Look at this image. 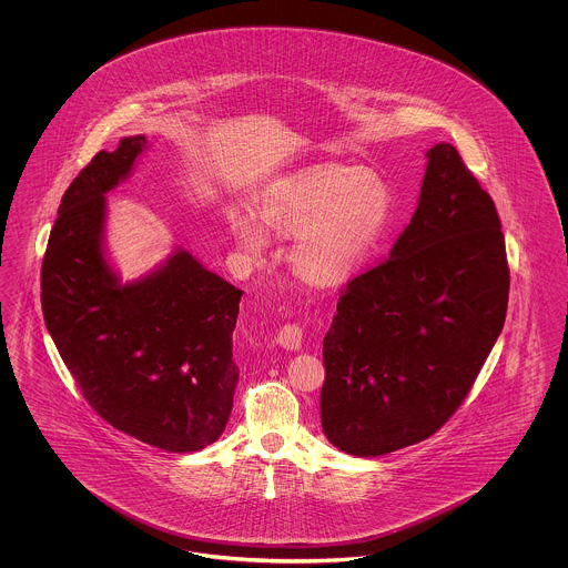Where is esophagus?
Masks as SVG:
<instances>
[{
	"instance_id": "esophagus-1",
	"label": "esophagus",
	"mask_w": 568,
	"mask_h": 568,
	"mask_svg": "<svg viewBox=\"0 0 568 568\" xmlns=\"http://www.w3.org/2000/svg\"><path fill=\"white\" fill-rule=\"evenodd\" d=\"M276 343L281 345V347H285V349H300V345H302V327L297 324H285L281 329H278V334H276Z\"/></svg>"
}]
</instances>
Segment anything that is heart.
I'll return each mask as SVG.
<instances>
[{"instance_id":"heart-1","label":"heart","mask_w":568,"mask_h":568,"mask_svg":"<svg viewBox=\"0 0 568 568\" xmlns=\"http://www.w3.org/2000/svg\"><path fill=\"white\" fill-rule=\"evenodd\" d=\"M394 206L387 181L373 168L313 165L274 181L257 219L278 236H294L292 264L302 276L336 283L349 276L383 234ZM246 253L266 248L264 230L248 216H230Z\"/></svg>"}]
</instances>
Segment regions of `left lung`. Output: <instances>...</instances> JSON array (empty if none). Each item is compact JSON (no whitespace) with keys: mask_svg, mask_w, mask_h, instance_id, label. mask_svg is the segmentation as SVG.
I'll return each mask as SVG.
<instances>
[{"mask_svg":"<svg viewBox=\"0 0 568 568\" xmlns=\"http://www.w3.org/2000/svg\"><path fill=\"white\" fill-rule=\"evenodd\" d=\"M389 257L352 278L324 338L322 426L341 452L383 456L438 433L503 332L509 264L494 200L443 142Z\"/></svg>","mask_w":568,"mask_h":568,"instance_id":"left-lung-1","label":"left lung"}]
</instances>
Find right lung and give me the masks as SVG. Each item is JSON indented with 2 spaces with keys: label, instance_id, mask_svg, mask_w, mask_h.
I'll list each match as a JSON object with an SVG mask.
<instances>
[{
  "label": "right lung",
  "instance_id": "1",
  "mask_svg": "<svg viewBox=\"0 0 568 568\" xmlns=\"http://www.w3.org/2000/svg\"><path fill=\"white\" fill-rule=\"evenodd\" d=\"M144 135L100 151L63 193L42 260V313L84 400L112 428L170 454L215 443L232 413V332L243 292L176 251L121 285L102 248L104 193Z\"/></svg>",
  "mask_w": 568,
  "mask_h": 568
}]
</instances>
